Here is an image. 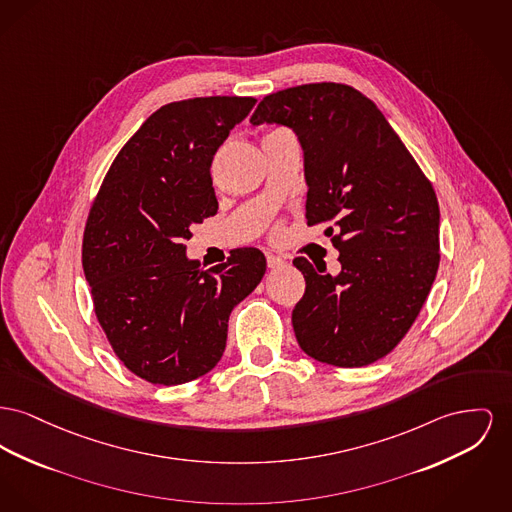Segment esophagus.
<instances>
[{
  "mask_svg": "<svg viewBox=\"0 0 512 512\" xmlns=\"http://www.w3.org/2000/svg\"><path fill=\"white\" fill-rule=\"evenodd\" d=\"M267 265H269V269H278V267H282V265H284V259H282V257H278V255L267 253Z\"/></svg>",
  "mask_w": 512,
  "mask_h": 512,
  "instance_id": "obj_1",
  "label": "esophagus"
}]
</instances>
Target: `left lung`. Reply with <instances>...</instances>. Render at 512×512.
<instances>
[{
	"label": "left lung",
	"instance_id": "obj_1",
	"mask_svg": "<svg viewBox=\"0 0 512 512\" xmlns=\"http://www.w3.org/2000/svg\"><path fill=\"white\" fill-rule=\"evenodd\" d=\"M249 121L296 131L309 185L307 224L334 222L325 234L340 251L338 276L294 259L305 278L292 311L301 350L336 367L385 358L414 325L439 269L431 181L381 110L350 85L272 92Z\"/></svg>",
	"mask_w": 512,
	"mask_h": 512
}]
</instances>
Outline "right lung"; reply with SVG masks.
Segmentation results:
<instances>
[{"mask_svg":"<svg viewBox=\"0 0 512 512\" xmlns=\"http://www.w3.org/2000/svg\"><path fill=\"white\" fill-rule=\"evenodd\" d=\"M253 96H205L156 110L114 158L83 236V271L114 354L152 385L189 383L220 361L232 309L267 271L255 247L203 271L191 226L218 211L211 164Z\"/></svg>","mask_w":512,"mask_h":512,"instance_id":"obj_1","label":"right lung"}]
</instances>
